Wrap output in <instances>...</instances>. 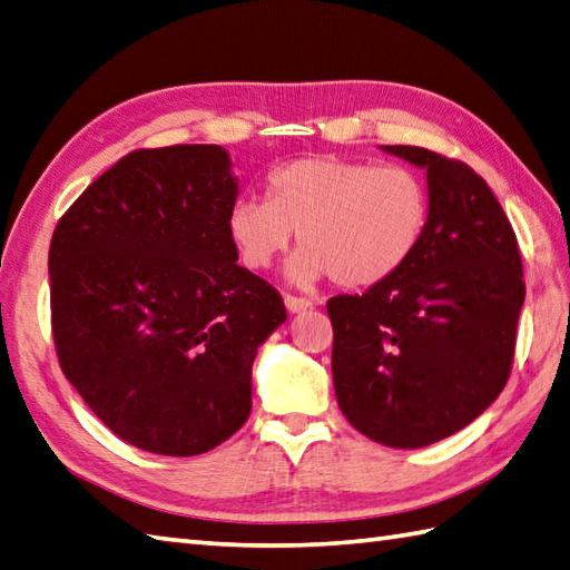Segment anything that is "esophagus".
<instances>
[{"mask_svg": "<svg viewBox=\"0 0 570 570\" xmlns=\"http://www.w3.org/2000/svg\"><path fill=\"white\" fill-rule=\"evenodd\" d=\"M284 304H286V308L292 311V313H301V311L311 308V306H313V301H311V298H304V296H292V294H286V296H284Z\"/></svg>", "mask_w": 570, "mask_h": 570, "instance_id": "34e87169", "label": "esophagus"}]
</instances>
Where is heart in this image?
Listing matches in <instances>:
<instances>
[{"label": "heart", "mask_w": 570, "mask_h": 570, "mask_svg": "<svg viewBox=\"0 0 570 570\" xmlns=\"http://www.w3.org/2000/svg\"><path fill=\"white\" fill-rule=\"evenodd\" d=\"M429 210V188L414 168L301 156L266 176L264 200L233 205L227 235L239 262L259 272L296 233L304 247L288 266L296 284L331 276L337 286L367 288L414 257Z\"/></svg>", "instance_id": "b5f03b06"}]
</instances>
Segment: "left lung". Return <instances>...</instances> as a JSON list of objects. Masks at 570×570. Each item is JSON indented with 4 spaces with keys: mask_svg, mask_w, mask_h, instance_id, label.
<instances>
[{
    "mask_svg": "<svg viewBox=\"0 0 570 570\" xmlns=\"http://www.w3.org/2000/svg\"><path fill=\"white\" fill-rule=\"evenodd\" d=\"M386 151L426 168L429 225L394 276L328 301L333 384L360 433L421 448L465 429L504 390L524 272L485 178L421 147Z\"/></svg>",
    "mask_w": 570,
    "mask_h": 570,
    "instance_id": "obj_1",
    "label": "left lung"
}]
</instances>
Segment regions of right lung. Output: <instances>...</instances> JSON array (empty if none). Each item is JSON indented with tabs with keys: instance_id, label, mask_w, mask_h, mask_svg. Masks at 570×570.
Instances as JSON below:
<instances>
[{
	"instance_id": "obj_1",
	"label": "right lung",
	"mask_w": 570,
	"mask_h": 570,
	"mask_svg": "<svg viewBox=\"0 0 570 570\" xmlns=\"http://www.w3.org/2000/svg\"><path fill=\"white\" fill-rule=\"evenodd\" d=\"M237 198L217 144L137 149L60 217L51 328L60 370L107 429L188 458L242 429L252 362L286 321L274 286L237 264Z\"/></svg>"
}]
</instances>
